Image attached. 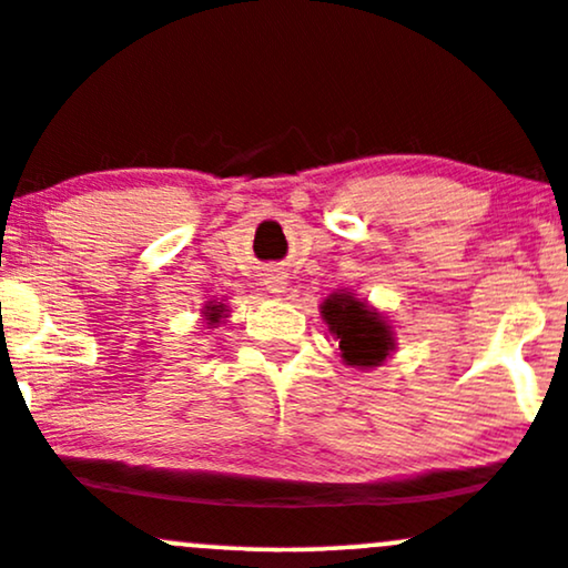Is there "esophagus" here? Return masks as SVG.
<instances>
[{"instance_id": "esophagus-1", "label": "esophagus", "mask_w": 568, "mask_h": 568, "mask_svg": "<svg viewBox=\"0 0 568 568\" xmlns=\"http://www.w3.org/2000/svg\"><path fill=\"white\" fill-rule=\"evenodd\" d=\"M265 286H268L271 295L282 297L284 292H286V276H284V273H278V271L265 273Z\"/></svg>"}]
</instances>
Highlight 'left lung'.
<instances>
[{"instance_id":"8db88e82","label":"left lung","mask_w":568,"mask_h":568,"mask_svg":"<svg viewBox=\"0 0 568 568\" xmlns=\"http://www.w3.org/2000/svg\"><path fill=\"white\" fill-rule=\"evenodd\" d=\"M322 322L335 337L339 358L353 369L383 366L396 351V332L385 313L356 297L353 290H337L318 305Z\"/></svg>"}]
</instances>
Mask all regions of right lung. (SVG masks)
I'll return each instance as SVG.
<instances>
[{"mask_svg": "<svg viewBox=\"0 0 568 568\" xmlns=\"http://www.w3.org/2000/svg\"><path fill=\"white\" fill-rule=\"evenodd\" d=\"M229 305L225 303H217V300H206L204 308H202V324L206 326V329H217L220 324L229 318Z\"/></svg>", "mask_w": 568, "mask_h": 568, "instance_id": "add662e5", "label": "right lung"}]
</instances>
